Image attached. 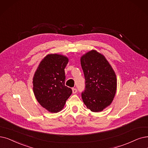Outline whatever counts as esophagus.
Returning a JSON list of instances; mask_svg holds the SVG:
<instances>
[{
	"mask_svg": "<svg viewBox=\"0 0 148 148\" xmlns=\"http://www.w3.org/2000/svg\"><path fill=\"white\" fill-rule=\"evenodd\" d=\"M72 92L73 93H76L77 92V89L76 88H72Z\"/></svg>",
	"mask_w": 148,
	"mask_h": 148,
	"instance_id": "esophagus-1",
	"label": "esophagus"
}]
</instances>
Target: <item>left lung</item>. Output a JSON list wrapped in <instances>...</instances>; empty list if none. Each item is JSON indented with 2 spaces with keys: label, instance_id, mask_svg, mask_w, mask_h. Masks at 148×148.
I'll list each match as a JSON object with an SVG mask.
<instances>
[{
  "label": "left lung",
  "instance_id": "obj_1",
  "mask_svg": "<svg viewBox=\"0 0 148 148\" xmlns=\"http://www.w3.org/2000/svg\"><path fill=\"white\" fill-rule=\"evenodd\" d=\"M81 64L86 81L82 101L92 112H101L112 103L115 95V73L104 56L95 50L81 58Z\"/></svg>",
  "mask_w": 148,
  "mask_h": 148
}]
</instances>
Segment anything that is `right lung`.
Segmentation results:
<instances>
[{"mask_svg":"<svg viewBox=\"0 0 148 148\" xmlns=\"http://www.w3.org/2000/svg\"><path fill=\"white\" fill-rule=\"evenodd\" d=\"M69 62L62 55H47L40 61L33 78V92L38 103L51 113L61 111L72 93L65 86L64 69Z\"/></svg>","mask_w":148,"mask_h":148,"instance_id":"right-lung-1","label":"right lung"}]
</instances>
